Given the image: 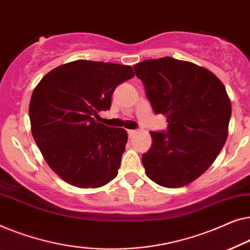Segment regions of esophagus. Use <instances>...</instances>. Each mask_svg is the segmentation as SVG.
Segmentation results:
<instances>
[{
    "mask_svg": "<svg viewBox=\"0 0 250 250\" xmlns=\"http://www.w3.org/2000/svg\"><path fill=\"white\" fill-rule=\"evenodd\" d=\"M137 131L136 130H128V135H129V137H132L133 135H135Z\"/></svg>",
    "mask_w": 250,
    "mask_h": 250,
    "instance_id": "esophagus-1",
    "label": "esophagus"
}]
</instances>
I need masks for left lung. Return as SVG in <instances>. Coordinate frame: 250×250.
Returning <instances> with one entry per match:
<instances>
[{"label": "left lung", "mask_w": 250, "mask_h": 250, "mask_svg": "<svg viewBox=\"0 0 250 250\" xmlns=\"http://www.w3.org/2000/svg\"><path fill=\"white\" fill-rule=\"evenodd\" d=\"M156 114L167 131H150L153 145L142 157L155 184L180 188L199 178L227 142L231 102L222 82L208 69L173 58L133 65Z\"/></svg>", "instance_id": "8db88e82"}]
</instances>
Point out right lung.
I'll return each mask as SVG.
<instances>
[{
  "label": "right lung",
  "mask_w": 250,
  "mask_h": 250,
  "mask_svg": "<svg viewBox=\"0 0 250 250\" xmlns=\"http://www.w3.org/2000/svg\"><path fill=\"white\" fill-rule=\"evenodd\" d=\"M133 76L130 65L77 60L35 87L31 133L48 167L69 185L100 188L118 175L128 135L96 119L110 108L115 87Z\"/></svg>",
  "instance_id": "obj_1"
}]
</instances>
